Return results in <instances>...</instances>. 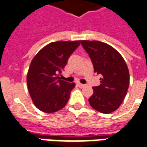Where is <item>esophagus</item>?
I'll return each instance as SVG.
<instances>
[{
  "instance_id": "1",
  "label": "esophagus",
  "mask_w": 147,
  "mask_h": 147,
  "mask_svg": "<svg viewBox=\"0 0 147 147\" xmlns=\"http://www.w3.org/2000/svg\"><path fill=\"white\" fill-rule=\"evenodd\" d=\"M78 87H80V88H83L86 86V85H84V84H82V83H78Z\"/></svg>"
}]
</instances>
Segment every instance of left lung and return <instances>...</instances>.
I'll return each instance as SVG.
<instances>
[{
    "instance_id": "obj_1",
    "label": "left lung",
    "mask_w": 147,
    "mask_h": 147,
    "mask_svg": "<svg viewBox=\"0 0 147 147\" xmlns=\"http://www.w3.org/2000/svg\"><path fill=\"white\" fill-rule=\"evenodd\" d=\"M81 44L92 61L94 71L102 75L100 85L92 88L89 104L101 113H111L120 106L128 91L127 65L120 54L108 44L86 40Z\"/></svg>"
}]
</instances>
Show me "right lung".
Instances as JSON below:
<instances>
[{
    "label": "right lung",
    "instance_id": "1",
    "mask_svg": "<svg viewBox=\"0 0 147 147\" xmlns=\"http://www.w3.org/2000/svg\"><path fill=\"white\" fill-rule=\"evenodd\" d=\"M81 41H54L37 53L27 75L29 94L34 106L44 113L64 108L76 84L61 80V71Z\"/></svg>",
    "mask_w": 147,
    "mask_h": 147
}]
</instances>
